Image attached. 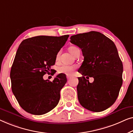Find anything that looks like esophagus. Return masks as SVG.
<instances>
[{
	"mask_svg": "<svg viewBox=\"0 0 133 133\" xmlns=\"http://www.w3.org/2000/svg\"><path fill=\"white\" fill-rule=\"evenodd\" d=\"M70 78H71V76H69V75L67 76V79H68V80L70 79Z\"/></svg>",
	"mask_w": 133,
	"mask_h": 133,
	"instance_id": "obj_1",
	"label": "esophagus"
}]
</instances>
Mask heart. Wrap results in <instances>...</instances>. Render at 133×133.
Returning a JSON list of instances; mask_svg holds the SVG:
<instances>
[{"label": "heart", "instance_id": "obj_1", "mask_svg": "<svg viewBox=\"0 0 133 133\" xmlns=\"http://www.w3.org/2000/svg\"><path fill=\"white\" fill-rule=\"evenodd\" d=\"M76 48L74 47V46H71V47L69 48V52H70L71 54H72L73 52H74V50ZM58 58H59V54H58L56 59H57V60H58ZM74 69H75L74 66H69V65H63V66L59 67L58 69V72L59 74H63L67 75H70L72 74Z\"/></svg>", "mask_w": 133, "mask_h": 133}]
</instances>
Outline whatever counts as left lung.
<instances>
[{"mask_svg":"<svg viewBox=\"0 0 133 133\" xmlns=\"http://www.w3.org/2000/svg\"><path fill=\"white\" fill-rule=\"evenodd\" d=\"M70 42L81 49L84 61L78 70V98L94 112L107 109L117 98L122 85L123 64L113 41L96 31L72 35ZM86 78L93 77L90 83Z\"/></svg>","mask_w":133,"mask_h":133,"instance_id":"8db88e82","label":"left lung"}]
</instances>
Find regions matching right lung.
I'll use <instances>...</instances> for the list:
<instances>
[{"instance_id": "1", "label": "right lung", "mask_w": 133, "mask_h": 133, "mask_svg": "<svg viewBox=\"0 0 133 133\" xmlns=\"http://www.w3.org/2000/svg\"><path fill=\"white\" fill-rule=\"evenodd\" d=\"M69 35H40L22 41L17 50L10 72L11 89L20 107L28 113L42 115L54 109L60 99V90L67 82L60 74L52 81L43 79L53 69L58 52Z\"/></svg>"}]
</instances>
